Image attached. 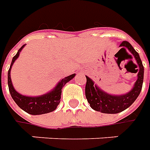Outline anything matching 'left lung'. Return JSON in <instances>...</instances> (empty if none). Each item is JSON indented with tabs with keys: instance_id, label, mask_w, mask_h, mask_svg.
Masks as SVG:
<instances>
[{
	"instance_id": "left-lung-1",
	"label": "left lung",
	"mask_w": 150,
	"mask_h": 150,
	"mask_svg": "<svg viewBox=\"0 0 150 150\" xmlns=\"http://www.w3.org/2000/svg\"><path fill=\"white\" fill-rule=\"evenodd\" d=\"M119 47H121L120 50H125V48L128 49L134 57L139 68L137 69V79L132 88L129 92L123 95H112L99 88L91 78L86 75V98L92 109L102 113L116 114L125 110L133 104L142 91L144 79V67L139 54L127 41H123L120 44Z\"/></svg>"
}]
</instances>
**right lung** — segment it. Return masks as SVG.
<instances>
[{"mask_svg":"<svg viewBox=\"0 0 150 150\" xmlns=\"http://www.w3.org/2000/svg\"><path fill=\"white\" fill-rule=\"evenodd\" d=\"M25 46V45L21 46V48L18 50L17 54L13 58L11 65L8 71V86L10 95L15 103L18 105V107L30 115H42V114L51 112L55 110L57 106L60 103L62 88L67 83L71 81L72 79L75 77V74H72L65 78L62 79L51 91L46 92V94L38 96H28L20 94L13 88L11 80V76H10V72H11L12 67L19 57V54Z\"/></svg>","mask_w":150,"mask_h":150,"instance_id":"right-lung-1","label":"right lung"}]
</instances>
